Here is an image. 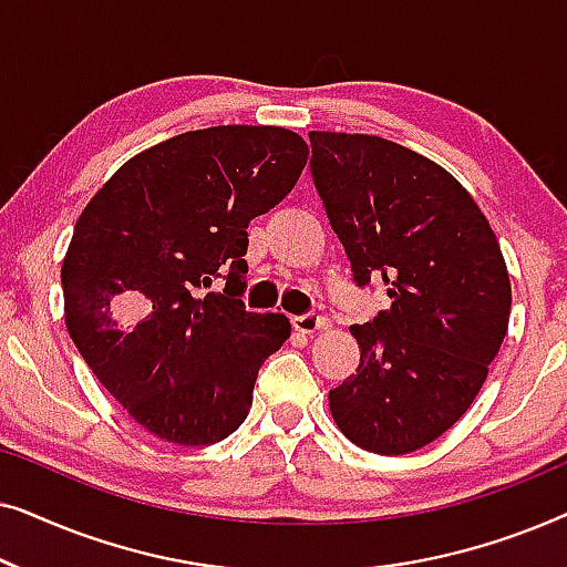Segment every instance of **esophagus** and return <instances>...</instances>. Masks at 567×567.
<instances>
[{
  "label": "esophagus",
  "mask_w": 567,
  "mask_h": 567,
  "mask_svg": "<svg viewBox=\"0 0 567 567\" xmlns=\"http://www.w3.org/2000/svg\"><path fill=\"white\" fill-rule=\"evenodd\" d=\"M291 324H293V330H297V332H305V336H315L317 330L328 328V320H324V317L317 315V312H307V315L293 317Z\"/></svg>",
  "instance_id": "obj_1"
}]
</instances>
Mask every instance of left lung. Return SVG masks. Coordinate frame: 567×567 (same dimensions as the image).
<instances>
[{
  "mask_svg": "<svg viewBox=\"0 0 567 567\" xmlns=\"http://www.w3.org/2000/svg\"><path fill=\"white\" fill-rule=\"evenodd\" d=\"M315 188L353 281L392 307L353 324L361 361L330 390L355 446L410 454L467 413L506 338L511 281L485 214L454 175L382 136L312 131Z\"/></svg>",
  "mask_w": 567,
  "mask_h": 567,
  "instance_id": "8db88e82",
  "label": "left lung"
}]
</instances>
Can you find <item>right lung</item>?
Returning a JSON list of instances; mask_svg holds the SVG:
<instances>
[{
    "label": "right lung",
    "mask_w": 567,
    "mask_h": 567,
    "mask_svg": "<svg viewBox=\"0 0 567 567\" xmlns=\"http://www.w3.org/2000/svg\"><path fill=\"white\" fill-rule=\"evenodd\" d=\"M307 144L278 126H214L131 157L76 219L61 286L76 351L152 436L227 439L250 413L286 315L247 312V227L297 185ZM216 277L221 292L203 293Z\"/></svg>",
    "instance_id": "1"
}]
</instances>
